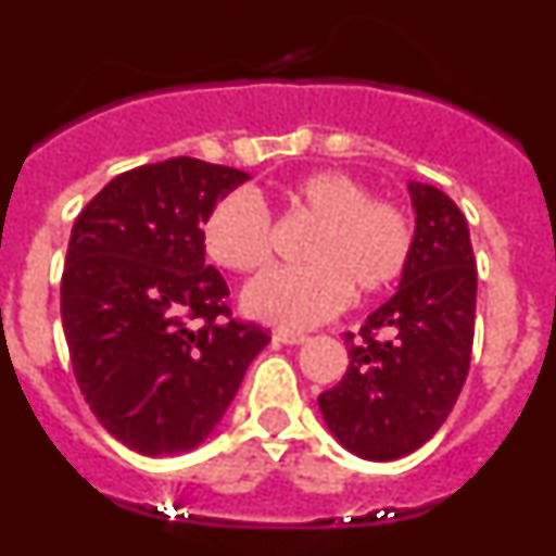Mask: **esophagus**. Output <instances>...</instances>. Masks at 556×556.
<instances>
[{"instance_id": "esophagus-1", "label": "esophagus", "mask_w": 556, "mask_h": 556, "mask_svg": "<svg viewBox=\"0 0 556 556\" xmlns=\"http://www.w3.org/2000/svg\"><path fill=\"white\" fill-rule=\"evenodd\" d=\"M275 342H283V345H303L306 342V333L301 331H287V328H278V331L273 333Z\"/></svg>"}]
</instances>
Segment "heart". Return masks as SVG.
<instances>
[{
	"mask_svg": "<svg viewBox=\"0 0 556 556\" xmlns=\"http://www.w3.org/2000/svg\"><path fill=\"white\" fill-rule=\"evenodd\" d=\"M287 203L317 219L303 267L258 275L242 294L244 312L283 328L328 320L348 303L351 289L372 294L404 275L412 255V219L392 200L370 198L365 180L342 169L308 172L287 186ZM203 250L217 267L253 273L269 262L273 225L262 198L250 189L228 191L208 211Z\"/></svg>",
	"mask_w": 556,
	"mask_h": 556,
	"instance_id": "obj_1",
	"label": "heart"
}]
</instances>
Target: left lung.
<instances>
[{
    "label": "left lung",
    "instance_id": "left-lung-1",
    "mask_svg": "<svg viewBox=\"0 0 556 556\" xmlns=\"http://www.w3.org/2000/svg\"><path fill=\"white\" fill-rule=\"evenodd\" d=\"M415 208L412 255L395 294L358 333H345L351 365L317 397L328 431L351 454L392 462L445 424L468 378L476 320L470 230L445 191L406 184Z\"/></svg>",
    "mask_w": 556,
    "mask_h": 556
}]
</instances>
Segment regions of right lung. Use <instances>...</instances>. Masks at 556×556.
Segmentation results:
<instances>
[{
	"label": "right lung",
	"mask_w": 556,
	"mask_h": 556,
	"mask_svg": "<svg viewBox=\"0 0 556 556\" xmlns=\"http://www.w3.org/2000/svg\"><path fill=\"white\" fill-rule=\"evenodd\" d=\"M248 172L169 159L113 178L72 228L61 317L77 384L108 434L144 456L186 454L223 424L269 333L225 317L205 264L208 211Z\"/></svg>",
	"instance_id": "1"
}]
</instances>
